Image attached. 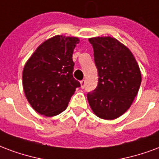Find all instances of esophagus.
Here are the masks:
<instances>
[{
  "mask_svg": "<svg viewBox=\"0 0 159 159\" xmlns=\"http://www.w3.org/2000/svg\"><path fill=\"white\" fill-rule=\"evenodd\" d=\"M80 84H81V88H82V89H84V87H85V80H82V81L80 82Z\"/></svg>",
  "mask_w": 159,
  "mask_h": 159,
  "instance_id": "1",
  "label": "esophagus"
}]
</instances>
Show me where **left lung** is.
Segmentation results:
<instances>
[{
  "label": "left lung",
  "instance_id": "left-lung-1",
  "mask_svg": "<svg viewBox=\"0 0 159 159\" xmlns=\"http://www.w3.org/2000/svg\"><path fill=\"white\" fill-rule=\"evenodd\" d=\"M98 69L97 88L87 95L91 109L103 120H112L126 112L138 93L142 75L127 47L110 36L90 38Z\"/></svg>",
  "mask_w": 159,
  "mask_h": 159
}]
</instances>
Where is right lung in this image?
Returning a JSON list of instances; mask_svg holds the SVG:
<instances>
[{
    "label": "right lung",
    "mask_w": 159,
    "mask_h": 159,
    "mask_svg": "<svg viewBox=\"0 0 159 159\" xmlns=\"http://www.w3.org/2000/svg\"><path fill=\"white\" fill-rule=\"evenodd\" d=\"M79 42L77 37L56 35L43 41L26 62L23 91L39 114L52 117L63 112L80 87L72 76V54Z\"/></svg>",
    "instance_id": "1"
}]
</instances>
